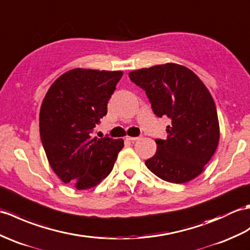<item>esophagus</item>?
<instances>
[{"label": "esophagus", "mask_w": 250, "mask_h": 250, "mask_svg": "<svg viewBox=\"0 0 250 250\" xmlns=\"http://www.w3.org/2000/svg\"><path fill=\"white\" fill-rule=\"evenodd\" d=\"M139 137H131V136H127L126 137V139H127V141H130V142H135V141H137V139H138Z\"/></svg>", "instance_id": "1"}]
</instances>
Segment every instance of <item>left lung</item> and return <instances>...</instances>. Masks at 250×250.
Returning a JSON list of instances; mask_svg holds the SVG:
<instances>
[{
  "label": "left lung",
  "mask_w": 250,
  "mask_h": 250,
  "mask_svg": "<svg viewBox=\"0 0 250 250\" xmlns=\"http://www.w3.org/2000/svg\"><path fill=\"white\" fill-rule=\"evenodd\" d=\"M158 117L170 119L167 137L156 138L155 154L145 162L164 181L187 183L204 171L219 141L216 106L205 84L188 68L168 62L129 73Z\"/></svg>",
  "instance_id": "8db88e82"
}]
</instances>
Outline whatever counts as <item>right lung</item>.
I'll return each instance as SVG.
<instances>
[{
	"mask_svg": "<svg viewBox=\"0 0 250 250\" xmlns=\"http://www.w3.org/2000/svg\"><path fill=\"white\" fill-rule=\"evenodd\" d=\"M123 74L72 69L51 85L42 101L39 131L46 158L62 181L77 189L105 179L124 148V139L92 138Z\"/></svg>",
	"mask_w": 250,
	"mask_h": 250,
	"instance_id": "right-lung-1",
	"label": "right lung"
}]
</instances>
